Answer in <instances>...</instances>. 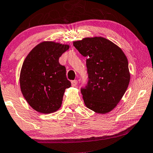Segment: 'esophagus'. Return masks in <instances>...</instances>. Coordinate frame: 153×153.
Here are the masks:
<instances>
[{"label":"esophagus","mask_w":153,"mask_h":153,"mask_svg":"<svg viewBox=\"0 0 153 153\" xmlns=\"http://www.w3.org/2000/svg\"><path fill=\"white\" fill-rule=\"evenodd\" d=\"M71 85L73 87H76V86L77 85V80H73L71 82Z\"/></svg>","instance_id":"esophagus-1"}]
</instances>
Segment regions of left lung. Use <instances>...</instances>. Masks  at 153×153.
<instances>
[{
	"label": "left lung",
	"mask_w": 153,
	"mask_h": 153,
	"mask_svg": "<svg viewBox=\"0 0 153 153\" xmlns=\"http://www.w3.org/2000/svg\"><path fill=\"white\" fill-rule=\"evenodd\" d=\"M74 46L87 57L88 81L80 89L85 105L99 114L111 111L123 96L130 82L126 55L113 42L100 36L74 42Z\"/></svg>",
	"instance_id": "left-lung-1"
}]
</instances>
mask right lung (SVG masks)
<instances>
[{
    "instance_id": "obj_1",
    "label": "right lung",
    "mask_w": 153,
    "mask_h": 153,
    "mask_svg": "<svg viewBox=\"0 0 153 153\" xmlns=\"http://www.w3.org/2000/svg\"><path fill=\"white\" fill-rule=\"evenodd\" d=\"M68 48V45L53 42L40 43L23 62L20 74L21 92L38 112L49 114L59 109L65 89L71 86L65 66L59 62Z\"/></svg>"
}]
</instances>
